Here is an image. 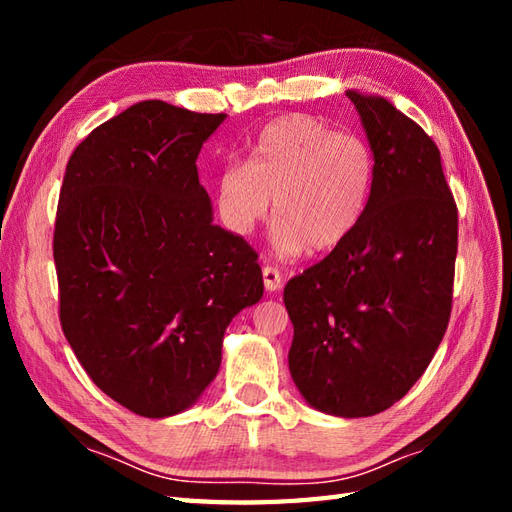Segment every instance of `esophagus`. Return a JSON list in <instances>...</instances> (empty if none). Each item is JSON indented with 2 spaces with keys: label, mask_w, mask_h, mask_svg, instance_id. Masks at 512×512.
<instances>
[{
  "label": "esophagus",
  "mask_w": 512,
  "mask_h": 512,
  "mask_svg": "<svg viewBox=\"0 0 512 512\" xmlns=\"http://www.w3.org/2000/svg\"><path fill=\"white\" fill-rule=\"evenodd\" d=\"M262 275H264V288L268 292H275L281 288V273L275 266H264Z\"/></svg>",
  "instance_id": "34e87169"
}]
</instances>
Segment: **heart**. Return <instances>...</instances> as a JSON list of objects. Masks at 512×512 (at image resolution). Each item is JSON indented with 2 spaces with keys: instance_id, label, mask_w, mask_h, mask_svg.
<instances>
[{
  "instance_id": "1",
  "label": "heart",
  "mask_w": 512,
  "mask_h": 512,
  "mask_svg": "<svg viewBox=\"0 0 512 512\" xmlns=\"http://www.w3.org/2000/svg\"><path fill=\"white\" fill-rule=\"evenodd\" d=\"M376 160L361 136L306 114L279 116L248 145L246 165L217 176V211L228 231L248 237L275 200V246L284 255L332 253L361 226Z\"/></svg>"
}]
</instances>
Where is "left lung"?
<instances>
[{
    "instance_id": "1",
    "label": "left lung",
    "mask_w": 512,
    "mask_h": 512,
    "mask_svg": "<svg viewBox=\"0 0 512 512\" xmlns=\"http://www.w3.org/2000/svg\"><path fill=\"white\" fill-rule=\"evenodd\" d=\"M376 180L361 226L292 277L290 376L310 407L365 418L398 402L429 367L451 317L458 209L436 143L385 96L347 90Z\"/></svg>"
}]
</instances>
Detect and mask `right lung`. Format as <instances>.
Segmentation results:
<instances>
[{
	"instance_id": "obj_1",
	"label": "right lung",
	"mask_w": 512,
	"mask_h": 512,
	"mask_svg": "<svg viewBox=\"0 0 512 512\" xmlns=\"http://www.w3.org/2000/svg\"><path fill=\"white\" fill-rule=\"evenodd\" d=\"M224 118L136 103L65 167L52 244L61 328L94 385L145 418L200 400L228 323L264 295L257 253L213 224L195 167Z\"/></svg>"
}]
</instances>
